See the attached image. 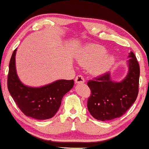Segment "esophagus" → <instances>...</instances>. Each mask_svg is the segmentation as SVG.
I'll use <instances>...</instances> for the list:
<instances>
[{
  "label": "esophagus",
  "instance_id": "obj_1",
  "mask_svg": "<svg viewBox=\"0 0 149 149\" xmlns=\"http://www.w3.org/2000/svg\"><path fill=\"white\" fill-rule=\"evenodd\" d=\"M74 81L76 84H83L84 83L85 80L84 78L81 75H78V76H77L76 77H75Z\"/></svg>",
  "mask_w": 149,
  "mask_h": 149
}]
</instances>
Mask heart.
<instances>
[{"label":"heart","instance_id":"obj_1","mask_svg":"<svg viewBox=\"0 0 149 149\" xmlns=\"http://www.w3.org/2000/svg\"><path fill=\"white\" fill-rule=\"evenodd\" d=\"M107 50L98 44H89L84 46L78 53L77 60L79 64L91 70L96 74H101L109 70L115 63L113 55L106 54Z\"/></svg>","mask_w":149,"mask_h":149}]
</instances>
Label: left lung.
Masks as SVG:
<instances>
[{
  "label": "left lung",
  "instance_id": "obj_1",
  "mask_svg": "<svg viewBox=\"0 0 149 149\" xmlns=\"http://www.w3.org/2000/svg\"><path fill=\"white\" fill-rule=\"evenodd\" d=\"M128 73L121 81L111 79L110 72L89 80L91 96L87 101L90 114L95 119L108 121L124 115L137 98L140 68L133 52L129 53Z\"/></svg>",
  "mask_w": 149,
  "mask_h": 149
}]
</instances>
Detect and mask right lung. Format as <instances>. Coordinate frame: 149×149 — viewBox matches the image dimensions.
<instances>
[{"instance_id": "1", "label": "right lung", "mask_w": 149, "mask_h": 149, "mask_svg": "<svg viewBox=\"0 0 149 149\" xmlns=\"http://www.w3.org/2000/svg\"><path fill=\"white\" fill-rule=\"evenodd\" d=\"M12 55L8 75V88L17 106L25 115L36 120L53 118L61 105L63 97L74 86V80L60 79L41 87L22 83L17 74L15 55Z\"/></svg>"}]
</instances>
